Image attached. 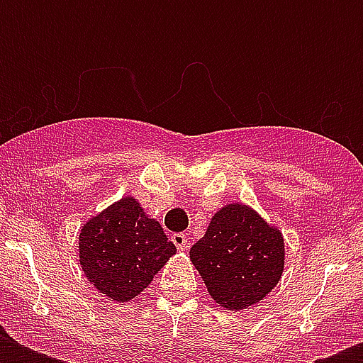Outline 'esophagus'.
Segmentation results:
<instances>
[{"label": "esophagus", "mask_w": 363, "mask_h": 363, "mask_svg": "<svg viewBox=\"0 0 363 363\" xmlns=\"http://www.w3.org/2000/svg\"><path fill=\"white\" fill-rule=\"evenodd\" d=\"M171 241H173V245H175L179 250H186L188 238L184 233H173V235H171Z\"/></svg>", "instance_id": "esophagus-1"}]
</instances>
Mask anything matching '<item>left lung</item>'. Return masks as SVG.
Masks as SVG:
<instances>
[{"label":"left lung","mask_w":363,"mask_h":363,"mask_svg":"<svg viewBox=\"0 0 363 363\" xmlns=\"http://www.w3.org/2000/svg\"><path fill=\"white\" fill-rule=\"evenodd\" d=\"M284 252L279 228L250 205L228 203L190 248V259L216 303L242 311L262 301L281 281Z\"/></svg>","instance_id":"8db88e82"}]
</instances>
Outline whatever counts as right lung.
<instances>
[{
	"mask_svg": "<svg viewBox=\"0 0 363 363\" xmlns=\"http://www.w3.org/2000/svg\"><path fill=\"white\" fill-rule=\"evenodd\" d=\"M177 254L156 218L133 196L111 203L79 233V264L98 292L111 301H131Z\"/></svg>",
	"mask_w": 363,
	"mask_h": 363,
	"instance_id": "obj_1",
	"label": "right lung"
}]
</instances>
